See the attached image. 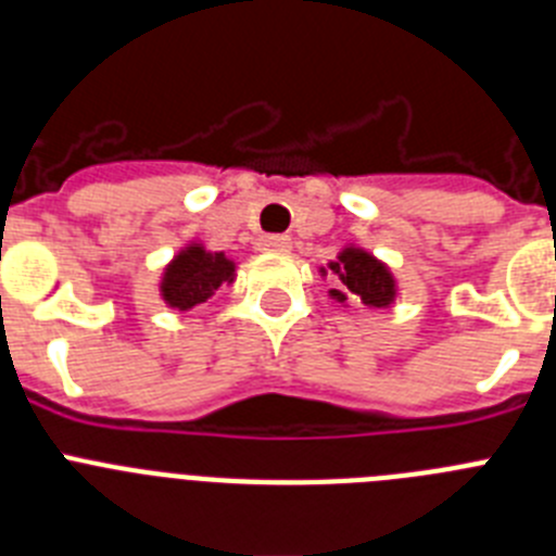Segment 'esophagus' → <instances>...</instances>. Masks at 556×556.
<instances>
[{
    "mask_svg": "<svg viewBox=\"0 0 556 556\" xmlns=\"http://www.w3.org/2000/svg\"><path fill=\"white\" fill-rule=\"evenodd\" d=\"M258 248L267 250V253H287V250L292 248V239L283 233H267L258 239Z\"/></svg>",
    "mask_w": 556,
    "mask_h": 556,
    "instance_id": "34e87169",
    "label": "esophagus"
}]
</instances>
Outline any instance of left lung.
<instances>
[{
  "instance_id": "1",
  "label": "left lung",
  "mask_w": 556,
  "mask_h": 556,
  "mask_svg": "<svg viewBox=\"0 0 556 556\" xmlns=\"http://www.w3.org/2000/svg\"><path fill=\"white\" fill-rule=\"evenodd\" d=\"M331 273L339 278V289H331L339 303L351 298V301H362L365 306L381 308L390 306L395 298V281H392L390 269L365 250H342L339 262H331Z\"/></svg>"
}]
</instances>
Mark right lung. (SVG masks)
<instances>
[{
    "instance_id": "add662e5",
    "label": "right lung",
    "mask_w": 556,
    "mask_h": 556,
    "mask_svg": "<svg viewBox=\"0 0 556 556\" xmlns=\"http://www.w3.org/2000/svg\"><path fill=\"white\" fill-rule=\"evenodd\" d=\"M230 281H233V262H228L223 253H205L203 248L191 244L166 267L161 292L172 308L186 312L208 301L214 289Z\"/></svg>"
}]
</instances>
